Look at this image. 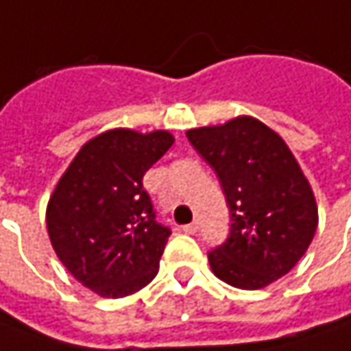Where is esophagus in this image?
<instances>
[{"label": "esophagus", "instance_id": "34e87169", "mask_svg": "<svg viewBox=\"0 0 351 351\" xmlns=\"http://www.w3.org/2000/svg\"><path fill=\"white\" fill-rule=\"evenodd\" d=\"M182 231H184L186 235H194V233L198 231V223H196V221H192V223L182 225Z\"/></svg>", "mask_w": 351, "mask_h": 351}]
</instances>
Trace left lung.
<instances>
[{
	"label": "left lung",
	"instance_id": "left-lung-1",
	"mask_svg": "<svg viewBox=\"0 0 351 351\" xmlns=\"http://www.w3.org/2000/svg\"><path fill=\"white\" fill-rule=\"evenodd\" d=\"M210 163L231 212V231L208 254L212 272L239 289H262L289 272L307 252L319 208L280 134L252 116L186 132Z\"/></svg>",
	"mask_w": 351,
	"mask_h": 351
}]
</instances>
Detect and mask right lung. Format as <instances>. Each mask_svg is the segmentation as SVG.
<instances>
[{"instance_id": "1", "label": "right lung", "mask_w": 351, "mask_h": 351, "mask_svg": "<svg viewBox=\"0 0 351 351\" xmlns=\"http://www.w3.org/2000/svg\"><path fill=\"white\" fill-rule=\"evenodd\" d=\"M173 143L167 130H106L60 176L46 208L48 237L67 272L97 295H132L159 272L171 231L155 221L141 180Z\"/></svg>"}]
</instances>
